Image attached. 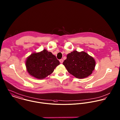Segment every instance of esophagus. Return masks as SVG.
<instances>
[{"instance_id":"obj_1","label":"esophagus","mask_w":120,"mask_h":120,"mask_svg":"<svg viewBox=\"0 0 120 120\" xmlns=\"http://www.w3.org/2000/svg\"><path fill=\"white\" fill-rule=\"evenodd\" d=\"M59 61H60V63H61V64H62L63 63V60L62 59H60V60H59Z\"/></svg>"}]
</instances>
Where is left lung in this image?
<instances>
[{
    "label": "left lung",
    "mask_w": 120,
    "mask_h": 120,
    "mask_svg": "<svg viewBox=\"0 0 120 120\" xmlns=\"http://www.w3.org/2000/svg\"><path fill=\"white\" fill-rule=\"evenodd\" d=\"M63 64L71 74L77 78H84L90 75L95 69L94 59L87 53L74 50L67 56Z\"/></svg>",
    "instance_id": "left-lung-1"
}]
</instances>
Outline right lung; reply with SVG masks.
I'll use <instances>...</instances> for the list:
<instances>
[{"label": "right lung", "instance_id": "obj_1", "mask_svg": "<svg viewBox=\"0 0 120 120\" xmlns=\"http://www.w3.org/2000/svg\"><path fill=\"white\" fill-rule=\"evenodd\" d=\"M59 64L56 56L46 49L32 53L26 61L27 71L31 75L40 79L51 74Z\"/></svg>", "mask_w": 120, "mask_h": 120}]
</instances>
